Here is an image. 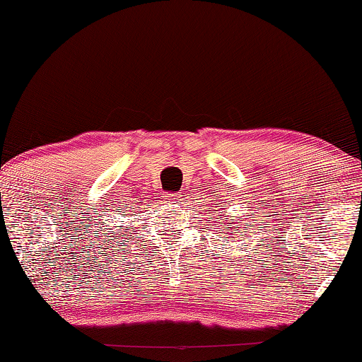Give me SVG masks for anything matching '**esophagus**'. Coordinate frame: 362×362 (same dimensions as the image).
<instances>
[{"label": "esophagus", "instance_id": "esophagus-1", "mask_svg": "<svg viewBox=\"0 0 362 362\" xmlns=\"http://www.w3.org/2000/svg\"><path fill=\"white\" fill-rule=\"evenodd\" d=\"M164 199H166V203L179 204L182 201V194H179V193H166V194H164Z\"/></svg>", "mask_w": 362, "mask_h": 362}]
</instances>
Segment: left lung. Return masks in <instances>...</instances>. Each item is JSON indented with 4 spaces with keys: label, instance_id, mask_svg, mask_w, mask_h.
<instances>
[{
    "label": "left lung",
    "instance_id": "1",
    "mask_svg": "<svg viewBox=\"0 0 362 362\" xmlns=\"http://www.w3.org/2000/svg\"><path fill=\"white\" fill-rule=\"evenodd\" d=\"M222 209H223V207H222ZM217 217H218L220 220H223V217H226V216H225V212H223V214H220V211H218V212H217ZM223 222H226V220H223ZM228 222H230V225H225V226H228V230H238V228H240V226L236 225L235 218H230ZM225 235H228V231H226Z\"/></svg>",
    "mask_w": 362,
    "mask_h": 362
}]
</instances>
